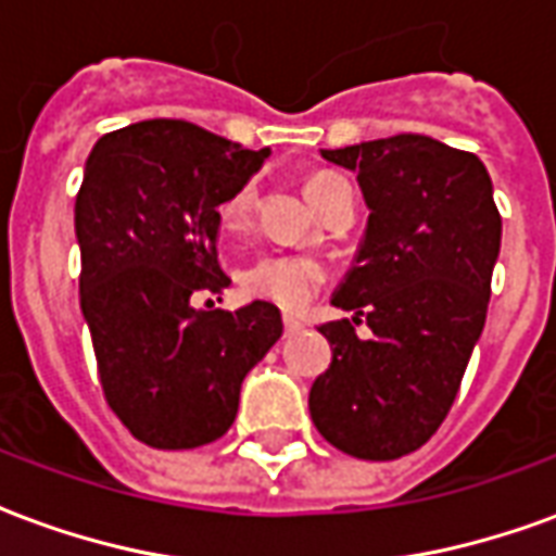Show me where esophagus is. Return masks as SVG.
<instances>
[{"label":"esophagus","mask_w":556,"mask_h":556,"mask_svg":"<svg viewBox=\"0 0 556 556\" xmlns=\"http://www.w3.org/2000/svg\"><path fill=\"white\" fill-rule=\"evenodd\" d=\"M282 327H286V333H298V330H303V321L294 315H282Z\"/></svg>","instance_id":"34e87169"}]
</instances>
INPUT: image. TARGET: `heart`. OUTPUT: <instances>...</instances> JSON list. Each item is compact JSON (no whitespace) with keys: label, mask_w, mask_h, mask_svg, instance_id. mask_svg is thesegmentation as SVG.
<instances>
[{"label":"heart","mask_w":556,"mask_h":556,"mask_svg":"<svg viewBox=\"0 0 556 556\" xmlns=\"http://www.w3.org/2000/svg\"><path fill=\"white\" fill-rule=\"evenodd\" d=\"M333 181H339V175H333V172H318V175H313L306 181L309 202ZM253 184H243L241 190H235L219 205V226L226 231L241 229L243 219L250 214V207H253ZM321 282H325V265L309 258V255L265 253L253 258L241 270V286L247 294L279 303L286 309H301V306H306L315 298V291H318Z\"/></svg>","instance_id":"b5f03b06"}]
</instances>
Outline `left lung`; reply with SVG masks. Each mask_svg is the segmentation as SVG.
I'll return each mask as SVG.
<instances>
[{"label": "left lung", "mask_w": 556, "mask_h": 556, "mask_svg": "<svg viewBox=\"0 0 556 556\" xmlns=\"http://www.w3.org/2000/svg\"><path fill=\"white\" fill-rule=\"evenodd\" d=\"M321 157L357 175L369 219L330 298L354 315L321 325L333 361L309 390V414L342 453L390 462L419 450L453 408L485 327L501 214L482 160L431 137ZM361 317L366 340L353 330Z\"/></svg>", "instance_id": "left-lung-1"}]
</instances>
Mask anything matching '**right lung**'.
<instances>
[{
    "label": "right lung",
    "instance_id": "add662e5",
    "mask_svg": "<svg viewBox=\"0 0 556 556\" xmlns=\"http://www.w3.org/2000/svg\"><path fill=\"white\" fill-rule=\"evenodd\" d=\"M250 151L190 122L151 118L94 142L74 207L79 309L103 396L137 441L193 450L223 438L247 372L282 337L274 303L195 309L223 291L219 211L262 169Z\"/></svg>",
    "mask_w": 556,
    "mask_h": 556
}]
</instances>
